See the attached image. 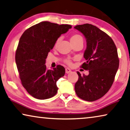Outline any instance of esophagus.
Returning <instances> with one entry per match:
<instances>
[{"label":"esophagus","mask_w":130,"mask_h":130,"mask_svg":"<svg viewBox=\"0 0 130 130\" xmlns=\"http://www.w3.org/2000/svg\"><path fill=\"white\" fill-rule=\"evenodd\" d=\"M65 72H66V73H69L70 72H71V70L70 69H69V68H66L65 69Z\"/></svg>","instance_id":"1"}]
</instances>
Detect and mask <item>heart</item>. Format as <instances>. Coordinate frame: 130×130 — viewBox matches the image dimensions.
<instances>
[{"label":"heart","mask_w":130,"mask_h":130,"mask_svg":"<svg viewBox=\"0 0 130 130\" xmlns=\"http://www.w3.org/2000/svg\"><path fill=\"white\" fill-rule=\"evenodd\" d=\"M61 37H59L58 38H57V40L55 41V44H54V48L57 47L60 41H61ZM70 40H71V42H72V43H74V42H76L77 41H78L83 40V38H82V37L80 36V35L75 34L72 35L71 38H70ZM65 62L67 64H68V65L72 64V62L70 61V60L67 59V60H66Z\"/></svg>","instance_id":"obj_1"}]
</instances>
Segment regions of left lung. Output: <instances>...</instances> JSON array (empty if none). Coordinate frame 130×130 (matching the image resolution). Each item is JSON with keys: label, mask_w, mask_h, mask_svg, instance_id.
Segmentation results:
<instances>
[{"label": "left lung", "mask_w": 130, "mask_h": 130, "mask_svg": "<svg viewBox=\"0 0 130 130\" xmlns=\"http://www.w3.org/2000/svg\"><path fill=\"white\" fill-rule=\"evenodd\" d=\"M86 40L84 57L86 60L81 67L89 75L79 76L75 90L79 98L93 102L101 98L111 88L119 67L117 50L111 38L96 26L90 24L74 27Z\"/></svg>", "instance_id": "1"}]
</instances>
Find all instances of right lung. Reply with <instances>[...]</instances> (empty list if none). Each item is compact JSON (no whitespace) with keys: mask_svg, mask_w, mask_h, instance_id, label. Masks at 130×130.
<instances>
[{"mask_svg":"<svg viewBox=\"0 0 130 130\" xmlns=\"http://www.w3.org/2000/svg\"><path fill=\"white\" fill-rule=\"evenodd\" d=\"M71 28L68 24L42 22L26 30L20 37L15 63L22 85L34 98L44 100L57 94V82L64 76L65 69L61 65L47 69L46 58L57 38Z\"/></svg>","mask_w":130,"mask_h":130,"instance_id":"obj_1","label":"right lung"}]
</instances>
